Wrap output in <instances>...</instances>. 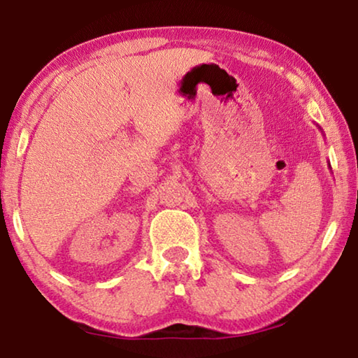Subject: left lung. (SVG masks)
<instances>
[{
  "mask_svg": "<svg viewBox=\"0 0 358 358\" xmlns=\"http://www.w3.org/2000/svg\"><path fill=\"white\" fill-rule=\"evenodd\" d=\"M329 169H331V167H329Z\"/></svg>",
  "mask_w": 358,
  "mask_h": 358,
  "instance_id": "8db88e82",
  "label": "left lung"
}]
</instances>
